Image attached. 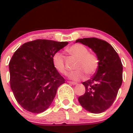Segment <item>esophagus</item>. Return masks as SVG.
<instances>
[{"label":"esophagus","instance_id":"1","mask_svg":"<svg viewBox=\"0 0 133 133\" xmlns=\"http://www.w3.org/2000/svg\"><path fill=\"white\" fill-rule=\"evenodd\" d=\"M68 83H69V84H73V85H77L78 83L77 82H71V81H69L68 82Z\"/></svg>","mask_w":133,"mask_h":133}]
</instances>
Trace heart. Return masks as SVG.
<instances>
[{
	"mask_svg": "<svg viewBox=\"0 0 133 133\" xmlns=\"http://www.w3.org/2000/svg\"><path fill=\"white\" fill-rule=\"evenodd\" d=\"M67 51L74 58L77 59L75 65L76 70L68 73L69 78L73 80H81L87 75H91L96 72L98 67V59L95 54L89 53L85 45L76 44L67 49ZM52 62L55 69L61 74H65L64 58L60 52L54 53L52 57Z\"/></svg>",
	"mask_w": 133,
	"mask_h": 133,
	"instance_id": "b5f03b06",
	"label": "heart"
}]
</instances>
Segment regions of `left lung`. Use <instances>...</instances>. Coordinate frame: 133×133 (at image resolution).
<instances>
[{
  "label": "left lung",
  "instance_id": "obj_1",
  "mask_svg": "<svg viewBox=\"0 0 133 133\" xmlns=\"http://www.w3.org/2000/svg\"><path fill=\"white\" fill-rule=\"evenodd\" d=\"M92 49L98 59L96 73L82 82L85 92L78 98L80 105L92 113H101L112 105L122 83L123 66L121 60L112 45L96 38L78 39Z\"/></svg>",
  "mask_w": 133,
  "mask_h": 133
}]
</instances>
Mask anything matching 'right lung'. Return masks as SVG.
Here are the masks:
<instances>
[{"label": "right lung", "instance_id": "1", "mask_svg": "<svg viewBox=\"0 0 133 133\" xmlns=\"http://www.w3.org/2000/svg\"><path fill=\"white\" fill-rule=\"evenodd\" d=\"M68 42L35 40L22 44L9 63L10 86L24 109L40 113L49 108L65 79L55 69L53 54Z\"/></svg>", "mask_w": 133, "mask_h": 133}]
</instances>
